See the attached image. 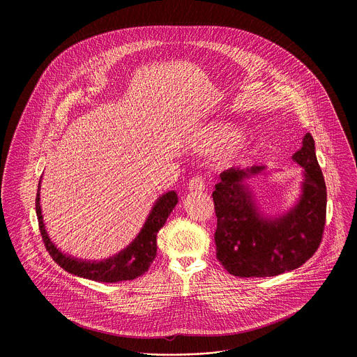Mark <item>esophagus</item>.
<instances>
[{"label":"esophagus","instance_id":"1","mask_svg":"<svg viewBox=\"0 0 357 357\" xmlns=\"http://www.w3.org/2000/svg\"><path fill=\"white\" fill-rule=\"evenodd\" d=\"M188 190L190 191H195V192H201L204 190V181L202 176H195L190 180L188 183Z\"/></svg>","mask_w":357,"mask_h":357}]
</instances>
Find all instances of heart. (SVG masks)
<instances>
[{
	"mask_svg": "<svg viewBox=\"0 0 357 357\" xmlns=\"http://www.w3.org/2000/svg\"><path fill=\"white\" fill-rule=\"evenodd\" d=\"M191 146L199 153L218 151V159L228 163L241 156L246 149V142L238 128L231 123L213 121L199 126L191 139Z\"/></svg>",
	"mask_w": 357,
	"mask_h": 357,
	"instance_id": "heart-1",
	"label": "heart"
}]
</instances>
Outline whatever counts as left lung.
<instances>
[{"instance_id": "1", "label": "left lung", "mask_w": 357, "mask_h": 357, "mask_svg": "<svg viewBox=\"0 0 357 357\" xmlns=\"http://www.w3.org/2000/svg\"><path fill=\"white\" fill-rule=\"evenodd\" d=\"M293 159L304 167L303 192L296 206L279 217L262 214L246 184L264 166L231 167L220 174L213 192L215 255L231 275L276 276L301 266L317 250L326 224L327 191L310 133Z\"/></svg>"}]
</instances>
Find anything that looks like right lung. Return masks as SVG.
Listing matches in <instances>:
<instances>
[{
    "label": "right lung",
    "mask_w": 357,
    "mask_h": 357,
    "mask_svg": "<svg viewBox=\"0 0 357 357\" xmlns=\"http://www.w3.org/2000/svg\"><path fill=\"white\" fill-rule=\"evenodd\" d=\"M40 187H41V180L38 184V191L36 198V211L38 217L41 236L53 261L71 275L95 280V282H105V283L133 280L149 271L156 255V234L165 225L169 214L173 211L174 206L178 202L177 194L174 191H169L163 194L153 204V208L142 231L128 248H125L118 255H112L107 259L86 261V259H78L71 255L61 253L52 242L45 229V224L43 218V211L40 204Z\"/></svg>",
    "instance_id": "right-lung-1"
}]
</instances>
